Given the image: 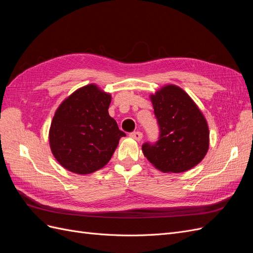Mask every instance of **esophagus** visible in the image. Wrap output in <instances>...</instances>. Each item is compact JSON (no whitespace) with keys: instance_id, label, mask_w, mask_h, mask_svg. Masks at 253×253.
Segmentation results:
<instances>
[{"instance_id":"1","label":"esophagus","mask_w":253,"mask_h":253,"mask_svg":"<svg viewBox=\"0 0 253 253\" xmlns=\"http://www.w3.org/2000/svg\"><path fill=\"white\" fill-rule=\"evenodd\" d=\"M129 136H131L133 139H135V140H137V141H140V140L142 139V133H141V132H138V131L129 133Z\"/></svg>"}]
</instances>
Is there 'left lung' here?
I'll list each match as a JSON object with an SVG mask.
<instances>
[{
	"mask_svg": "<svg viewBox=\"0 0 253 253\" xmlns=\"http://www.w3.org/2000/svg\"><path fill=\"white\" fill-rule=\"evenodd\" d=\"M159 126L156 142L142 144L143 155L156 169L180 173L200 164L209 148V128L192 99L176 85L151 96Z\"/></svg>",
	"mask_w": 253,
	"mask_h": 253,
	"instance_id": "1",
	"label": "left lung"
}]
</instances>
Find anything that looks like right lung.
Listing matches in <instances>:
<instances>
[{"instance_id":"1","label":"right lung","mask_w":253,"mask_h":253,"mask_svg":"<svg viewBox=\"0 0 253 253\" xmlns=\"http://www.w3.org/2000/svg\"><path fill=\"white\" fill-rule=\"evenodd\" d=\"M111 95L94 84L83 86L61 103L52 118L49 144L66 170L89 174L110 162L126 133L109 115Z\"/></svg>"}]
</instances>
